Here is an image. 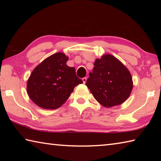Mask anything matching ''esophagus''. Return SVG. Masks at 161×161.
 Here are the masks:
<instances>
[{
	"label": "esophagus",
	"mask_w": 161,
	"mask_h": 161,
	"mask_svg": "<svg viewBox=\"0 0 161 161\" xmlns=\"http://www.w3.org/2000/svg\"><path fill=\"white\" fill-rule=\"evenodd\" d=\"M86 80H87V78H86V77H84V78L82 79L83 83H84V84H85V83H86Z\"/></svg>",
	"instance_id": "34e87169"
}]
</instances>
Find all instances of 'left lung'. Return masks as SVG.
<instances>
[{
    "label": "left lung",
    "instance_id": "8db88e82",
    "mask_svg": "<svg viewBox=\"0 0 161 161\" xmlns=\"http://www.w3.org/2000/svg\"><path fill=\"white\" fill-rule=\"evenodd\" d=\"M86 85L98 102L110 108L123 103L131 93L133 80L126 67L111 54L96 59Z\"/></svg>",
    "mask_w": 161,
    "mask_h": 161
}]
</instances>
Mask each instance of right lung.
<instances>
[{
    "label": "right lung",
    "mask_w": 161,
    "mask_h": 161,
    "mask_svg": "<svg viewBox=\"0 0 161 161\" xmlns=\"http://www.w3.org/2000/svg\"><path fill=\"white\" fill-rule=\"evenodd\" d=\"M68 57L57 53L35 68L27 82V92L32 102L45 109H56L65 103L74 88L83 83L74 67L67 65Z\"/></svg>",
    "instance_id": "right-lung-1"
}]
</instances>
